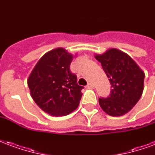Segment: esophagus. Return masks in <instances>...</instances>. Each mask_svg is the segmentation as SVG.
<instances>
[{
	"label": "esophagus",
	"instance_id": "34e87169",
	"mask_svg": "<svg viewBox=\"0 0 155 155\" xmlns=\"http://www.w3.org/2000/svg\"><path fill=\"white\" fill-rule=\"evenodd\" d=\"M94 84H91V83H89L86 85L87 89H94Z\"/></svg>",
	"mask_w": 155,
	"mask_h": 155
}]
</instances>
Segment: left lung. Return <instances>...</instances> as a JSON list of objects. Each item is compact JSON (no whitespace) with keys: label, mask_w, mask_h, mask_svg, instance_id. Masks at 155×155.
Wrapping results in <instances>:
<instances>
[{"label":"left lung","mask_w":155,"mask_h":155,"mask_svg":"<svg viewBox=\"0 0 155 155\" xmlns=\"http://www.w3.org/2000/svg\"><path fill=\"white\" fill-rule=\"evenodd\" d=\"M95 58L101 63L112 89L108 97L98 98L99 105L108 115H124L141 97L145 73L131 57L118 49H109Z\"/></svg>","instance_id":"left-lung-1"}]
</instances>
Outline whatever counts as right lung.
Instances as JSON below:
<instances>
[{
  "label": "right lung",
  "instance_id": "1",
  "mask_svg": "<svg viewBox=\"0 0 155 155\" xmlns=\"http://www.w3.org/2000/svg\"><path fill=\"white\" fill-rule=\"evenodd\" d=\"M73 56L63 48L47 52L38 61L28 80L32 98L45 113L61 117L77 108L84 89L70 70Z\"/></svg>",
  "mask_w": 155,
  "mask_h": 155
}]
</instances>
